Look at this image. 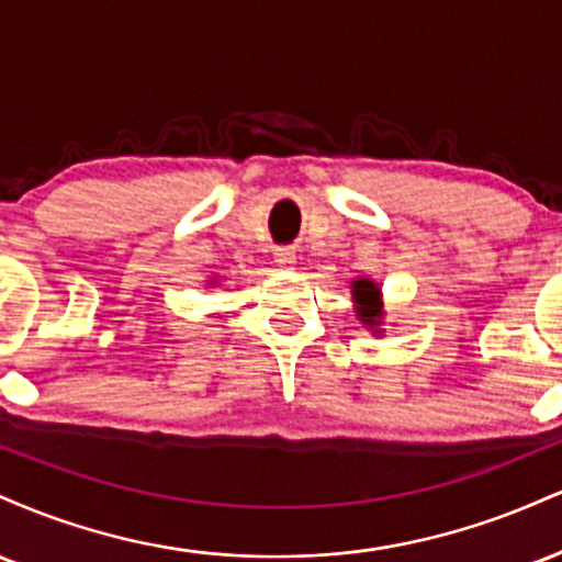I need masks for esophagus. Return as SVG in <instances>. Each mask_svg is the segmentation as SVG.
Segmentation results:
<instances>
[{
    "mask_svg": "<svg viewBox=\"0 0 562 562\" xmlns=\"http://www.w3.org/2000/svg\"><path fill=\"white\" fill-rule=\"evenodd\" d=\"M274 261L280 263L282 269H293L295 267V250L293 248H277Z\"/></svg>",
    "mask_w": 562,
    "mask_h": 562,
    "instance_id": "34e87169",
    "label": "esophagus"
}]
</instances>
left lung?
<instances>
[{"label": "left lung", "instance_id": "left-lung-1", "mask_svg": "<svg viewBox=\"0 0 562 562\" xmlns=\"http://www.w3.org/2000/svg\"><path fill=\"white\" fill-rule=\"evenodd\" d=\"M351 285H353V290H351L353 301L359 303L357 314L362 317L364 325L378 327L380 325V306H383V303H380V288L372 280H353ZM375 333H380V330H375Z\"/></svg>", "mask_w": 562, "mask_h": 562}]
</instances>
